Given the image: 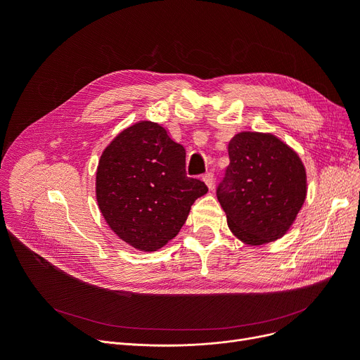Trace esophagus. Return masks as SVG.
I'll return each mask as SVG.
<instances>
[{"mask_svg": "<svg viewBox=\"0 0 360 360\" xmlns=\"http://www.w3.org/2000/svg\"><path fill=\"white\" fill-rule=\"evenodd\" d=\"M202 181H204V182H205V185L209 186L210 190H212L213 185H214V174H213V172H207V174H204V175H202Z\"/></svg>", "mask_w": 360, "mask_h": 360, "instance_id": "obj_1", "label": "esophagus"}]
</instances>
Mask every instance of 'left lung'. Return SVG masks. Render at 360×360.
I'll return each mask as SVG.
<instances>
[{
    "instance_id": "obj_1",
    "label": "left lung",
    "mask_w": 360,
    "mask_h": 360,
    "mask_svg": "<svg viewBox=\"0 0 360 360\" xmlns=\"http://www.w3.org/2000/svg\"><path fill=\"white\" fill-rule=\"evenodd\" d=\"M231 163L217 200L232 233L248 245L285 235L307 198V170L296 151L273 134L243 131L229 141Z\"/></svg>"
}]
</instances>
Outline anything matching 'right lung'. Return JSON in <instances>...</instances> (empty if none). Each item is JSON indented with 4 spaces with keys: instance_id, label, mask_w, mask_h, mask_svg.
Segmentation results:
<instances>
[{
    "instance_id": "add662e5",
    "label": "right lung",
    "mask_w": 360,
    "mask_h": 360,
    "mask_svg": "<svg viewBox=\"0 0 360 360\" xmlns=\"http://www.w3.org/2000/svg\"><path fill=\"white\" fill-rule=\"evenodd\" d=\"M209 188L185 174V148L167 131L140 121L103 150L96 200L109 228L132 248L151 252L174 239Z\"/></svg>"
}]
</instances>
